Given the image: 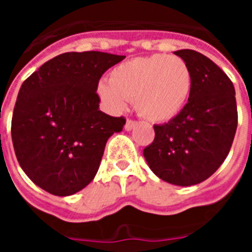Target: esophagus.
Returning a JSON list of instances; mask_svg holds the SVG:
<instances>
[{
    "instance_id": "34e87169",
    "label": "esophagus",
    "mask_w": 252,
    "mask_h": 252,
    "mask_svg": "<svg viewBox=\"0 0 252 252\" xmlns=\"http://www.w3.org/2000/svg\"><path fill=\"white\" fill-rule=\"evenodd\" d=\"M136 124H137V122L135 121V120L127 119V121H126V125H125V130H126V131L132 130V128L135 127V125H136Z\"/></svg>"
}]
</instances>
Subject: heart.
I'll return each mask as SVG.
<instances>
[{
    "instance_id": "b5f03b06",
    "label": "heart",
    "mask_w": 252,
    "mask_h": 252,
    "mask_svg": "<svg viewBox=\"0 0 252 252\" xmlns=\"http://www.w3.org/2000/svg\"><path fill=\"white\" fill-rule=\"evenodd\" d=\"M192 91V72L175 55L154 54L127 60L112 69L108 84L98 95L112 111H121L125 99L133 101L141 117L153 122L173 119L182 111Z\"/></svg>"
}]
</instances>
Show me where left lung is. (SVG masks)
<instances>
[{
	"label": "left lung",
	"mask_w": 252,
	"mask_h": 252,
	"mask_svg": "<svg viewBox=\"0 0 252 252\" xmlns=\"http://www.w3.org/2000/svg\"><path fill=\"white\" fill-rule=\"evenodd\" d=\"M192 72L188 102L170 121L154 125L155 137L144 149L149 166L164 182L182 187L208 179L221 166L237 128L235 87L203 54L174 51Z\"/></svg>",
	"instance_id": "left-lung-1"
}]
</instances>
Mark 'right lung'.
Segmentation results:
<instances>
[{
	"mask_svg": "<svg viewBox=\"0 0 252 252\" xmlns=\"http://www.w3.org/2000/svg\"><path fill=\"white\" fill-rule=\"evenodd\" d=\"M125 55L64 53L34 72L20 88L11 136L17 161L37 187L72 195L91 183L111 135L125 117L99 110L98 82Z\"/></svg>",
	"mask_w": 252,
	"mask_h": 252,
	"instance_id": "1",
	"label": "right lung"
}]
</instances>
